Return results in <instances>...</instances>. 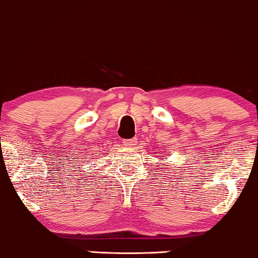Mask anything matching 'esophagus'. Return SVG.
<instances>
[{
	"instance_id": "1",
	"label": "esophagus",
	"mask_w": 258,
	"mask_h": 258,
	"mask_svg": "<svg viewBox=\"0 0 258 258\" xmlns=\"http://www.w3.org/2000/svg\"><path fill=\"white\" fill-rule=\"evenodd\" d=\"M136 141H137V139H128V140H124L123 141V143H124V146L125 147H134L136 144Z\"/></svg>"
}]
</instances>
